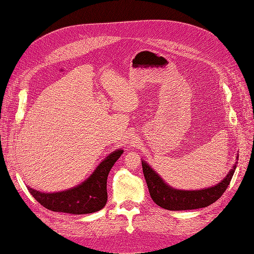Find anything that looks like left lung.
Here are the masks:
<instances>
[{
    "label": "left lung",
    "instance_id": "1",
    "mask_svg": "<svg viewBox=\"0 0 254 254\" xmlns=\"http://www.w3.org/2000/svg\"><path fill=\"white\" fill-rule=\"evenodd\" d=\"M236 164L237 163L234 164L232 170L216 186L202 190H176L167 186L163 179L148 165V163L142 161L143 174L146 183H147L151 199L159 206L170 211L200 209V207H205L216 201L229 187L230 181H231L235 172Z\"/></svg>",
    "mask_w": 254,
    "mask_h": 254
}]
</instances>
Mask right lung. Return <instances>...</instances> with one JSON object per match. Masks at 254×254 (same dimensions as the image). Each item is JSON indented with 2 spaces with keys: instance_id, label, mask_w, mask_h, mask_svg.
I'll use <instances>...</instances> for the list:
<instances>
[{
  "instance_id": "1",
  "label": "right lung",
  "mask_w": 254,
  "mask_h": 254,
  "mask_svg": "<svg viewBox=\"0 0 254 254\" xmlns=\"http://www.w3.org/2000/svg\"><path fill=\"white\" fill-rule=\"evenodd\" d=\"M123 155V149L112 151L102 161L88 179L72 189L56 193H42L27 188L36 200L48 210L68 214H90L102 210L106 205L107 178L109 172Z\"/></svg>"
}]
</instances>
